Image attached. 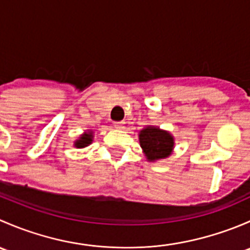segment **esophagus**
Returning <instances> with one entry per match:
<instances>
[{
  "instance_id": "esophagus-1",
  "label": "esophagus",
  "mask_w": 250,
  "mask_h": 250,
  "mask_svg": "<svg viewBox=\"0 0 250 250\" xmlns=\"http://www.w3.org/2000/svg\"><path fill=\"white\" fill-rule=\"evenodd\" d=\"M113 127H115L116 129H123V128H125V122H115L113 123Z\"/></svg>"
}]
</instances>
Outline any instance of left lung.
Segmentation results:
<instances>
[{
	"label": "left lung",
	"instance_id": "left-lung-1",
	"mask_svg": "<svg viewBox=\"0 0 250 250\" xmlns=\"http://www.w3.org/2000/svg\"><path fill=\"white\" fill-rule=\"evenodd\" d=\"M139 143L146 160L156 162L172 155L175 139L168 130L155 125H146L139 132Z\"/></svg>",
	"mask_w": 250,
	"mask_h": 250
}]
</instances>
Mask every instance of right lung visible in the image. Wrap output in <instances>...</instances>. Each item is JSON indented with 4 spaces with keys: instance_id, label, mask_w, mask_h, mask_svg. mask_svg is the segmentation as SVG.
Wrapping results in <instances>:
<instances>
[{
    "instance_id": "right-lung-1",
    "label": "right lung",
    "mask_w": 250,
    "mask_h": 250,
    "mask_svg": "<svg viewBox=\"0 0 250 250\" xmlns=\"http://www.w3.org/2000/svg\"><path fill=\"white\" fill-rule=\"evenodd\" d=\"M93 138H94V132L90 129L85 130L83 134H81L76 140L74 141V146L76 148H84L89 146L93 143Z\"/></svg>"
}]
</instances>
